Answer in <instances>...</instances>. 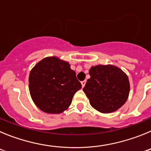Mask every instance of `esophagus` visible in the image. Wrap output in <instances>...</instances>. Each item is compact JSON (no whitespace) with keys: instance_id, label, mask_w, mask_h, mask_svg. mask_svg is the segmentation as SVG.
I'll use <instances>...</instances> for the list:
<instances>
[{"instance_id":"1","label":"esophagus","mask_w":151,"mask_h":151,"mask_svg":"<svg viewBox=\"0 0 151 151\" xmlns=\"http://www.w3.org/2000/svg\"><path fill=\"white\" fill-rule=\"evenodd\" d=\"M81 83H82V87H84V86H85V83H86V80H84V81H82V82H81Z\"/></svg>"}]
</instances>
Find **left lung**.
Wrapping results in <instances>:
<instances>
[{
  "instance_id": "left-lung-1",
  "label": "left lung",
  "mask_w": 151,
  "mask_h": 151,
  "mask_svg": "<svg viewBox=\"0 0 151 151\" xmlns=\"http://www.w3.org/2000/svg\"><path fill=\"white\" fill-rule=\"evenodd\" d=\"M89 75L83 91L97 111L113 113L127 101L130 85L122 69L113 65H97L91 68Z\"/></svg>"
}]
</instances>
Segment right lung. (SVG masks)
Listing matches in <instances>:
<instances>
[{
    "label": "right lung",
    "mask_w": 151,
    "mask_h": 151,
    "mask_svg": "<svg viewBox=\"0 0 151 151\" xmlns=\"http://www.w3.org/2000/svg\"><path fill=\"white\" fill-rule=\"evenodd\" d=\"M29 82L35 104L47 113H63L70 106L75 93L82 88L69 63L56 57H46L36 64Z\"/></svg>",
    "instance_id": "1"
}]
</instances>
